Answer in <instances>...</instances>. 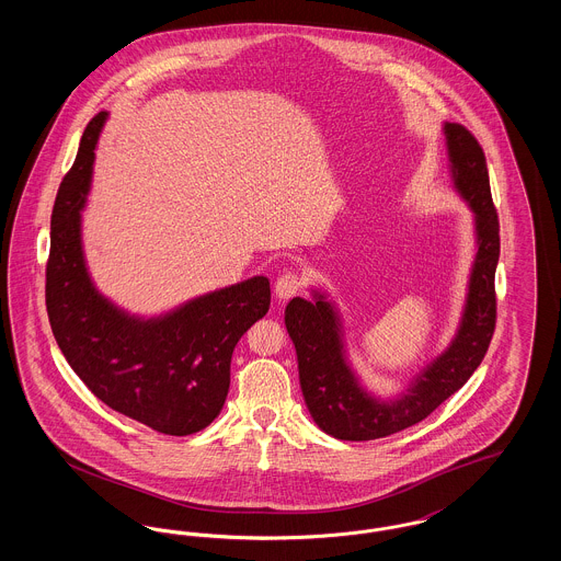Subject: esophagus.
I'll return each instance as SVG.
<instances>
[{"mask_svg": "<svg viewBox=\"0 0 561 561\" xmlns=\"http://www.w3.org/2000/svg\"><path fill=\"white\" fill-rule=\"evenodd\" d=\"M300 290H302V279H300V275L294 273V271L284 273V275L277 277V282H275V296H277L279 300H288V298H293V296H296Z\"/></svg>", "mask_w": 561, "mask_h": 561, "instance_id": "1", "label": "esophagus"}]
</instances>
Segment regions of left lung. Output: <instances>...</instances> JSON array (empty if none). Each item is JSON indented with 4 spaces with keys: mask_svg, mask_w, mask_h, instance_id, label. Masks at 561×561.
Listing matches in <instances>:
<instances>
[{
    "mask_svg": "<svg viewBox=\"0 0 561 561\" xmlns=\"http://www.w3.org/2000/svg\"><path fill=\"white\" fill-rule=\"evenodd\" d=\"M454 191L473 213L478 252L469 273L462 316L446 351L412 376L396 398L370 393L348 362L345 325L328 294L313 288L286 307V328L298 359L305 403L316 425L343 442L387 437L425 421L478 370L496 325L494 273L501 254L499 216L490 195L485 156L476 136L460 124H444Z\"/></svg>",
    "mask_w": 561,
    "mask_h": 561,
    "instance_id": "obj_1",
    "label": "left lung"
}]
</instances>
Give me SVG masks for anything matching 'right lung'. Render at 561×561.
<instances>
[{"instance_id":"add662e5","label":"right lung","mask_w":561,"mask_h":561,"mask_svg":"<svg viewBox=\"0 0 561 561\" xmlns=\"http://www.w3.org/2000/svg\"><path fill=\"white\" fill-rule=\"evenodd\" d=\"M107 117L103 111L88 124L56 195L46 267L48 318L65 359L99 400L165 435H191L220 414L233 348L267 316L268 279L250 277L156 318L128 313L99 293L85 265L81 210Z\"/></svg>"}]
</instances>
